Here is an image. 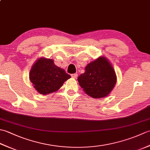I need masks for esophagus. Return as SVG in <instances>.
Listing matches in <instances>:
<instances>
[{"label":"esophagus","mask_w":150,"mask_h":150,"mask_svg":"<svg viewBox=\"0 0 150 150\" xmlns=\"http://www.w3.org/2000/svg\"><path fill=\"white\" fill-rule=\"evenodd\" d=\"M71 77H72L73 78H75V79L77 78L78 74H77V73H73V74H71Z\"/></svg>","instance_id":"34e87169"}]
</instances>
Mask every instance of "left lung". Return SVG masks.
<instances>
[{"instance_id":"8db88e82","label":"left lung","mask_w":150,"mask_h":150,"mask_svg":"<svg viewBox=\"0 0 150 150\" xmlns=\"http://www.w3.org/2000/svg\"><path fill=\"white\" fill-rule=\"evenodd\" d=\"M77 80L85 93L95 98L107 96L116 83V74L106 58L100 57L86 66Z\"/></svg>"}]
</instances>
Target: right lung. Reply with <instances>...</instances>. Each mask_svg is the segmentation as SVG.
I'll list each match as a JSON object with an SVG mask.
<instances>
[{
    "mask_svg": "<svg viewBox=\"0 0 150 150\" xmlns=\"http://www.w3.org/2000/svg\"><path fill=\"white\" fill-rule=\"evenodd\" d=\"M70 77L71 76L64 69L54 64L52 59L38 60L30 73V79L34 88L42 95L57 91Z\"/></svg>",
    "mask_w": 150,
    "mask_h": 150,
    "instance_id": "obj_1",
    "label": "right lung"
}]
</instances>
